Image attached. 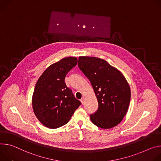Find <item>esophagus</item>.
Segmentation results:
<instances>
[{
    "label": "esophagus",
    "instance_id": "obj_1",
    "mask_svg": "<svg viewBox=\"0 0 161 161\" xmlns=\"http://www.w3.org/2000/svg\"><path fill=\"white\" fill-rule=\"evenodd\" d=\"M80 102H81V103H82V104H84V103H85V98L84 97H82L81 99H80Z\"/></svg>",
    "mask_w": 161,
    "mask_h": 161
}]
</instances>
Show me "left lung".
I'll return each instance as SVG.
<instances>
[{
	"label": "left lung",
	"instance_id": "8db88e82",
	"mask_svg": "<svg viewBox=\"0 0 161 161\" xmlns=\"http://www.w3.org/2000/svg\"><path fill=\"white\" fill-rule=\"evenodd\" d=\"M78 66L90 80L98 102L92 123L102 129H111L125 116L130 100V89L126 79L106 61L95 57L80 56Z\"/></svg>",
	"mask_w": 161,
	"mask_h": 161
}]
</instances>
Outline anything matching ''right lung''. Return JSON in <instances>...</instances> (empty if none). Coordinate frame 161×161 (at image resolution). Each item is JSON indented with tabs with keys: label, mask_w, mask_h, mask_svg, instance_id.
<instances>
[{
	"label": "right lung",
	"mask_w": 161,
	"mask_h": 161,
	"mask_svg": "<svg viewBox=\"0 0 161 161\" xmlns=\"http://www.w3.org/2000/svg\"><path fill=\"white\" fill-rule=\"evenodd\" d=\"M77 64V58L68 57L48 66L40 77L34 90V113L44 126L57 129L66 124L81 103L64 82Z\"/></svg>",
	"instance_id": "right-lung-1"
}]
</instances>
